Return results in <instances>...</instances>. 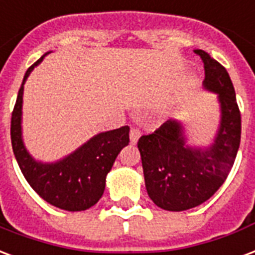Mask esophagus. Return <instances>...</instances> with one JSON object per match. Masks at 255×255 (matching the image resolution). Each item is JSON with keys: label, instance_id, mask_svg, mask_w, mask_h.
I'll return each mask as SVG.
<instances>
[{"label": "esophagus", "instance_id": "34e87169", "mask_svg": "<svg viewBox=\"0 0 255 255\" xmlns=\"http://www.w3.org/2000/svg\"><path fill=\"white\" fill-rule=\"evenodd\" d=\"M140 135H142V133H140V129H139V128H135V127L131 128V131H129V139H131V143L135 144V143L139 140Z\"/></svg>", "mask_w": 255, "mask_h": 255}]
</instances>
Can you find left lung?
<instances>
[{
	"instance_id": "obj_1",
	"label": "left lung",
	"mask_w": 255,
	"mask_h": 255,
	"mask_svg": "<svg viewBox=\"0 0 255 255\" xmlns=\"http://www.w3.org/2000/svg\"><path fill=\"white\" fill-rule=\"evenodd\" d=\"M195 54L204 63V88L219 94L222 122L215 143L205 150L186 147L175 120L137 142L147 193L166 211L195 208L212 197L227 178L241 143V112L227 70L205 51Z\"/></svg>"
}]
</instances>
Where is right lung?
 Wrapping results in <instances>:
<instances>
[{
    "label": "right lung",
    "mask_w": 255,
    "mask_h": 255,
    "mask_svg": "<svg viewBox=\"0 0 255 255\" xmlns=\"http://www.w3.org/2000/svg\"><path fill=\"white\" fill-rule=\"evenodd\" d=\"M35 62L27 70L17 94L10 122V139L16 161L32 189L56 208L66 211H85L93 207L104 193L105 178L119 152L129 143V127L103 132L92 137L71 155L56 163H41L32 158L21 139V107L24 82Z\"/></svg>",
    "instance_id": "right-lung-1"
}]
</instances>
